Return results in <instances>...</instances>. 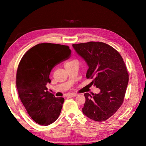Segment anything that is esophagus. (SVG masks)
Masks as SVG:
<instances>
[{
    "label": "esophagus",
    "instance_id": "1",
    "mask_svg": "<svg viewBox=\"0 0 146 146\" xmlns=\"http://www.w3.org/2000/svg\"><path fill=\"white\" fill-rule=\"evenodd\" d=\"M77 96H78V94L76 93H71L69 95V96H70V97H76Z\"/></svg>",
    "mask_w": 146,
    "mask_h": 146
}]
</instances>
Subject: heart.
I'll use <instances>...</instances> for the list:
<instances>
[{"label":"heart","mask_w":146,"mask_h":146,"mask_svg":"<svg viewBox=\"0 0 146 146\" xmlns=\"http://www.w3.org/2000/svg\"><path fill=\"white\" fill-rule=\"evenodd\" d=\"M75 61H77V60H72V61H68V62L66 63L65 64V65H66V64H70V63H72L75 62Z\"/></svg>","instance_id":"1"}]
</instances>
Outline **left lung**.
Instances as JSON below:
<instances>
[{
    "instance_id": "obj_1",
    "label": "left lung",
    "mask_w": 146,
    "mask_h": 146,
    "mask_svg": "<svg viewBox=\"0 0 146 146\" xmlns=\"http://www.w3.org/2000/svg\"><path fill=\"white\" fill-rule=\"evenodd\" d=\"M77 54L88 66L86 77L93 78L91 83L99 88V94H84L83 113L97 122L112 116L122 105L129 82V74L120 54L102 42L72 44Z\"/></svg>"
}]
</instances>
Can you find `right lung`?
I'll return each mask as SVG.
<instances>
[{
    "label": "right lung",
    "instance_id": "1",
    "mask_svg": "<svg viewBox=\"0 0 146 146\" xmlns=\"http://www.w3.org/2000/svg\"><path fill=\"white\" fill-rule=\"evenodd\" d=\"M70 54L68 46L41 43L30 48L20 61L16 80L17 92L29 116L39 125H50L60 116L64 99L47 91L46 85L51 82L53 68L68 59Z\"/></svg>",
    "mask_w": 146,
    "mask_h": 146
}]
</instances>
